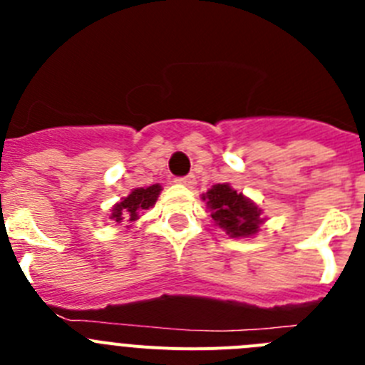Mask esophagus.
<instances>
[{
	"mask_svg": "<svg viewBox=\"0 0 365 365\" xmlns=\"http://www.w3.org/2000/svg\"><path fill=\"white\" fill-rule=\"evenodd\" d=\"M177 182L182 186H188V188H193L195 186V175H185V177H179Z\"/></svg>",
	"mask_w": 365,
	"mask_h": 365,
	"instance_id": "esophagus-1",
	"label": "esophagus"
}]
</instances>
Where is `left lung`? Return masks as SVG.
<instances>
[{
	"mask_svg": "<svg viewBox=\"0 0 365 365\" xmlns=\"http://www.w3.org/2000/svg\"><path fill=\"white\" fill-rule=\"evenodd\" d=\"M205 199H208V208L212 210L215 225L225 228L232 237H248L259 228L261 210L228 185L212 186Z\"/></svg>",
	"mask_w": 365,
	"mask_h": 365,
	"instance_id": "obj_1",
	"label": "left lung"
}]
</instances>
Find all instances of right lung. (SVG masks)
<instances>
[{
    "label": "right lung",
    "instance_id": "1",
    "mask_svg": "<svg viewBox=\"0 0 365 365\" xmlns=\"http://www.w3.org/2000/svg\"><path fill=\"white\" fill-rule=\"evenodd\" d=\"M159 193H160L159 185H153L150 186V188L133 190L128 197H124L118 205H115L111 219L117 222H120L122 219L137 221L140 212L148 210L150 206L155 205V201H157V197H159Z\"/></svg>",
    "mask_w": 365,
    "mask_h": 365
}]
</instances>
